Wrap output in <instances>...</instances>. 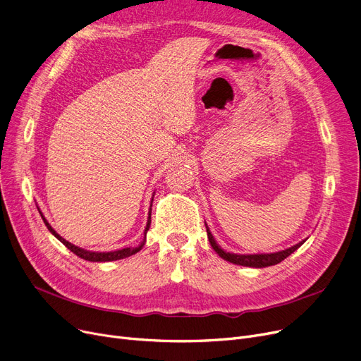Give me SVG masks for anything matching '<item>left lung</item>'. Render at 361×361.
Here are the masks:
<instances>
[{"label": "left lung", "mask_w": 361, "mask_h": 361, "mask_svg": "<svg viewBox=\"0 0 361 361\" xmlns=\"http://www.w3.org/2000/svg\"><path fill=\"white\" fill-rule=\"evenodd\" d=\"M206 233H207V238H209V243L212 245V249L226 262H231L235 264H241V267H250V268H267V267H272V264H276L279 262H282L283 259H287L291 253H294L300 245L305 243V240L300 241L298 244L293 245L290 249L281 250L276 253H263V255H235V253H228L222 250L219 245L216 244L214 235L211 234L209 228L206 225Z\"/></svg>", "instance_id": "left-lung-1"}]
</instances>
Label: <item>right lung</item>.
Here are the masks:
<instances>
[{"instance_id":"obj_1","label":"right lung","mask_w":361,"mask_h":361,"mask_svg":"<svg viewBox=\"0 0 361 361\" xmlns=\"http://www.w3.org/2000/svg\"><path fill=\"white\" fill-rule=\"evenodd\" d=\"M154 200V199H152ZM150 207H152V204H150ZM39 211V209H37ZM150 211L152 209H149V216H147V224H146V228H145V238H146V233H147V230H149V226H150ZM39 214H41V216H42V219H44V222H45V225H47V228L52 233V235H55L56 238H59L66 247L68 249V250H71L74 255H78L79 257H82V259H85V260H89V262H111V260H118V259H124V257H128V256H131V255H136L137 252H140L142 250V247L145 245V241L146 240H143L142 241V244L139 245V247H126V249H121V250H116V252H102V253H98V252H89V250H85V249H80V247H78V245H74V244H71V243H68L67 240H64L61 235H59L55 233V230L52 228V226L48 224V221L45 219V216L42 215V212L39 211Z\"/></svg>"}]
</instances>
